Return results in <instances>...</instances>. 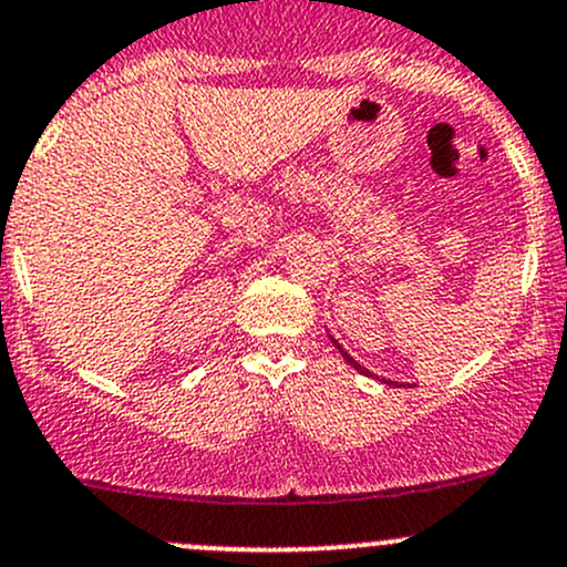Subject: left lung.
<instances>
[{
	"mask_svg": "<svg viewBox=\"0 0 567 567\" xmlns=\"http://www.w3.org/2000/svg\"><path fill=\"white\" fill-rule=\"evenodd\" d=\"M331 342H333V348H337V350H339V353H342V359L350 363V367H353V369H359V372H361V374H367V378H372V372H369V369H363V367H361V363L353 359V355H348V353H344V350H342V344H339V342H337V339H333V337H331ZM385 383H391V385H393V380H385Z\"/></svg>",
	"mask_w": 567,
	"mask_h": 567,
	"instance_id": "left-lung-1",
	"label": "left lung"
}]
</instances>
